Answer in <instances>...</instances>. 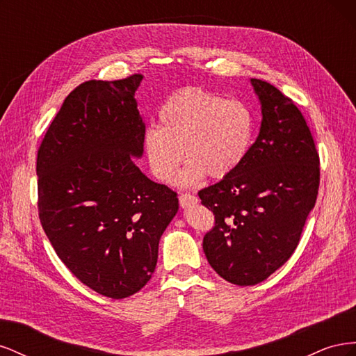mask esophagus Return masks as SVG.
I'll use <instances>...</instances> for the list:
<instances>
[{
  "label": "esophagus",
  "instance_id": "1",
  "mask_svg": "<svg viewBox=\"0 0 356 356\" xmlns=\"http://www.w3.org/2000/svg\"><path fill=\"white\" fill-rule=\"evenodd\" d=\"M197 202H199V199H197L196 196L188 195V193H184V195L179 196V204H181V208H187V207H190V204H195V203H197Z\"/></svg>",
  "mask_w": 356,
  "mask_h": 356
}]
</instances>
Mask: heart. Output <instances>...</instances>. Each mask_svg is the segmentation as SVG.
Returning a JSON list of instances; mask_svg holds the SVG:
<instances>
[{
  "label": "heart",
  "mask_w": 356,
  "mask_h": 356,
  "mask_svg": "<svg viewBox=\"0 0 356 356\" xmlns=\"http://www.w3.org/2000/svg\"><path fill=\"white\" fill-rule=\"evenodd\" d=\"M254 138V117L241 101L199 88L170 95L159 110V127H148L144 148L149 169L160 181L174 182L182 161L181 181L193 184L204 175H232L246 159Z\"/></svg>",
  "instance_id": "heart-1"
}]
</instances>
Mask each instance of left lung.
<instances>
[{"label": "left lung", "mask_w": 356, "mask_h": 356, "mask_svg": "<svg viewBox=\"0 0 356 356\" xmlns=\"http://www.w3.org/2000/svg\"><path fill=\"white\" fill-rule=\"evenodd\" d=\"M251 84L261 104L260 134L232 175L199 191L215 215L204 255L241 286L263 282L293 255L319 188V156L303 114L270 83Z\"/></svg>", "instance_id": "left-lung-1"}]
</instances>
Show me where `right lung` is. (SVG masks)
Here are the masks:
<instances>
[{
	"instance_id": "1",
	"label": "right lung",
	"mask_w": 356,
	"mask_h": 356,
	"mask_svg": "<svg viewBox=\"0 0 356 356\" xmlns=\"http://www.w3.org/2000/svg\"><path fill=\"white\" fill-rule=\"evenodd\" d=\"M141 74L75 88L37 156L42 229L71 273L98 294L138 293L157 264L159 241L178 212L177 193L145 177Z\"/></svg>"
}]
</instances>
